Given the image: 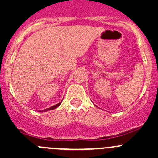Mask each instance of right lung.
<instances>
[{
	"label": "right lung",
	"instance_id": "right-lung-1",
	"mask_svg": "<svg viewBox=\"0 0 158 158\" xmlns=\"http://www.w3.org/2000/svg\"><path fill=\"white\" fill-rule=\"evenodd\" d=\"M61 103H62V102H60V103H58V104L55 105V106H52V107L49 108V109H44V110H42V111H43V112H44V111H49V110H53V109H56V108H57V107H58V106H60V105H61Z\"/></svg>",
	"mask_w": 158,
	"mask_h": 158
}]
</instances>
